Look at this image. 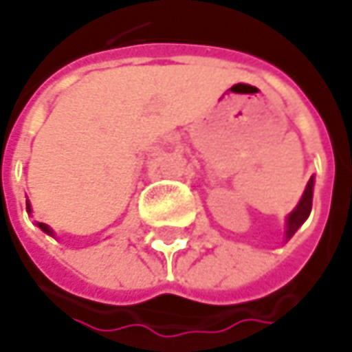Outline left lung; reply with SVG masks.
Returning <instances> with one entry per match:
<instances>
[{"mask_svg":"<svg viewBox=\"0 0 352 352\" xmlns=\"http://www.w3.org/2000/svg\"><path fill=\"white\" fill-rule=\"evenodd\" d=\"M311 201H314V178H309V182L305 186V192L304 196H302V199H300V204H298L296 210L288 215V221H286V241H288V239L300 229V225L304 223L305 219L309 217V213H311Z\"/></svg>","mask_w":352,"mask_h":352,"instance_id":"1","label":"left lung"}]
</instances>
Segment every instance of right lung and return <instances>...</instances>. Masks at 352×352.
I'll return each instance as SVG.
<instances>
[{
  "instance_id": "1",
  "label": "right lung",
  "mask_w": 352,
  "mask_h": 352,
  "mask_svg": "<svg viewBox=\"0 0 352 352\" xmlns=\"http://www.w3.org/2000/svg\"><path fill=\"white\" fill-rule=\"evenodd\" d=\"M27 211H31V206H29V201H27ZM38 227H41V229H43V231H45V233H48V235H52V229H50V227H48V225H45V223H38Z\"/></svg>"
}]
</instances>
